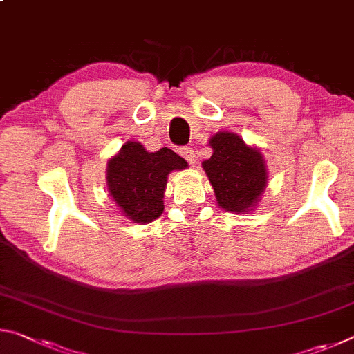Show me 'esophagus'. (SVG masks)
<instances>
[{
  "instance_id": "esophagus-1",
  "label": "esophagus",
  "mask_w": 354,
  "mask_h": 354,
  "mask_svg": "<svg viewBox=\"0 0 354 354\" xmlns=\"http://www.w3.org/2000/svg\"><path fill=\"white\" fill-rule=\"evenodd\" d=\"M181 156H183V158H184L185 160H187V162H189L190 165L196 164V153H195L194 148H190V147L183 148V149H181Z\"/></svg>"
}]
</instances>
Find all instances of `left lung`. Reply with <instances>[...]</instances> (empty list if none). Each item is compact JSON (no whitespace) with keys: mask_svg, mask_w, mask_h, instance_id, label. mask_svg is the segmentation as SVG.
I'll return each instance as SVG.
<instances>
[{"mask_svg":"<svg viewBox=\"0 0 354 354\" xmlns=\"http://www.w3.org/2000/svg\"><path fill=\"white\" fill-rule=\"evenodd\" d=\"M212 156L201 164L217 205L227 212L256 209L268 184V170L259 148L247 145L236 133L220 131L209 139Z\"/></svg>","mask_w":354,"mask_h":354,"instance_id":"1","label":"left lung"}]
</instances>
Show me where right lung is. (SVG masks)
Segmentation results:
<instances>
[{"label":"right lung","instance_id":"1","mask_svg":"<svg viewBox=\"0 0 354 354\" xmlns=\"http://www.w3.org/2000/svg\"><path fill=\"white\" fill-rule=\"evenodd\" d=\"M187 167L185 159L170 148L149 153L142 143L128 140L107 162V192L128 220L151 223L164 212L169 175Z\"/></svg>","mask_w":354,"mask_h":354}]
</instances>
